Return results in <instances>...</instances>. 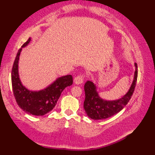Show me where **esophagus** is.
Returning <instances> with one entry per match:
<instances>
[{"mask_svg":"<svg viewBox=\"0 0 155 155\" xmlns=\"http://www.w3.org/2000/svg\"><path fill=\"white\" fill-rule=\"evenodd\" d=\"M83 79H84L83 76L78 75L77 77L75 78V79H74V82H75V84H80L83 82Z\"/></svg>","mask_w":155,"mask_h":155,"instance_id":"obj_1","label":"esophagus"}]
</instances>
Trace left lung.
<instances>
[{
	"instance_id": "obj_1",
	"label": "left lung",
	"mask_w": 155,
	"mask_h": 155,
	"mask_svg": "<svg viewBox=\"0 0 155 155\" xmlns=\"http://www.w3.org/2000/svg\"><path fill=\"white\" fill-rule=\"evenodd\" d=\"M135 71L134 80L128 92L119 99L114 101H107L102 99L97 92V87L91 81H87L84 84L85 99L84 109L87 115L94 120H101L109 118L116 114L124 109L128 103L134 92L137 78V65L135 63Z\"/></svg>"
}]
</instances>
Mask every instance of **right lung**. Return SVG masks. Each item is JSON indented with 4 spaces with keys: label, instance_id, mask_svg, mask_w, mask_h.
<instances>
[{
    "label": "right lung",
    "instance_id": "obj_1",
    "mask_svg": "<svg viewBox=\"0 0 155 155\" xmlns=\"http://www.w3.org/2000/svg\"><path fill=\"white\" fill-rule=\"evenodd\" d=\"M31 39L22 46L25 47ZM22 48H20L15 59L12 69L11 80L13 94L16 102L25 112L35 116H44L51 111L56 106L63 90L73 84V77L68 75L58 78L44 90L30 91L22 85L18 73V61Z\"/></svg>",
    "mask_w": 155,
    "mask_h": 155
}]
</instances>
